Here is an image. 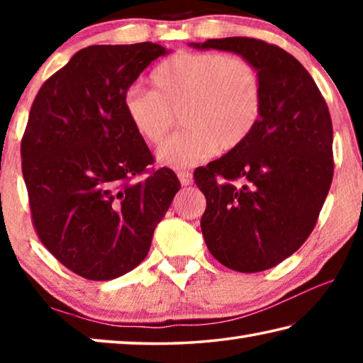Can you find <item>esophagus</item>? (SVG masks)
I'll return each instance as SVG.
<instances>
[{"label": "esophagus", "mask_w": 363, "mask_h": 363, "mask_svg": "<svg viewBox=\"0 0 363 363\" xmlns=\"http://www.w3.org/2000/svg\"><path fill=\"white\" fill-rule=\"evenodd\" d=\"M177 177H179L182 186H190L192 184V173L190 171H177Z\"/></svg>", "instance_id": "1"}]
</instances>
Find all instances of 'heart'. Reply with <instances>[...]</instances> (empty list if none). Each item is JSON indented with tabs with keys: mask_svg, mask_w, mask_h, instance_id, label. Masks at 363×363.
Wrapping results in <instances>:
<instances>
[{
	"mask_svg": "<svg viewBox=\"0 0 363 363\" xmlns=\"http://www.w3.org/2000/svg\"><path fill=\"white\" fill-rule=\"evenodd\" d=\"M152 89L131 86L123 110L140 138L162 143L181 110L182 131L162 144L157 158L181 169L203 162L218 149L232 150L250 138L262 108V83L256 67L242 56L179 51L150 73Z\"/></svg>",
	"mask_w": 363,
	"mask_h": 363,
	"instance_id": "heart-1",
	"label": "heart"
}]
</instances>
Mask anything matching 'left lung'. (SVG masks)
Returning <instances> with one entry per match:
<instances>
[{
  "mask_svg": "<svg viewBox=\"0 0 363 363\" xmlns=\"http://www.w3.org/2000/svg\"><path fill=\"white\" fill-rule=\"evenodd\" d=\"M245 57L259 72L262 108L250 138L206 167L195 184L206 199L200 225L210 253L237 272H261L291 256L314 230L333 179V126L299 60L266 41L190 43Z\"/></svg>",
  "mask_w": 363,
  "mask_h": 363,
  "instance_id": "left-lung-1",
  "label": "left lung"
}]
</instances>
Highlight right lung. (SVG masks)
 Listing matches in <instances>:
<instances>
[{
	"label": "right lung",
	"mask_w": 363,
	"mask_h": 363,
	"mask_svg": "<svg viewBox=\"0 0 363 363\" xmlns=\"http://www.w3.org/2000/svg\"><path fill=\"white\" fill-rule=\"evenodd\" d=\"M155 43L97 45L48 78L22 138V174L41 243L88 280L130 272L150 250L181 182L153 157L123 110V96Z\"/></svg>",
	"instance_id": "obj_1"
}]
</instances>
